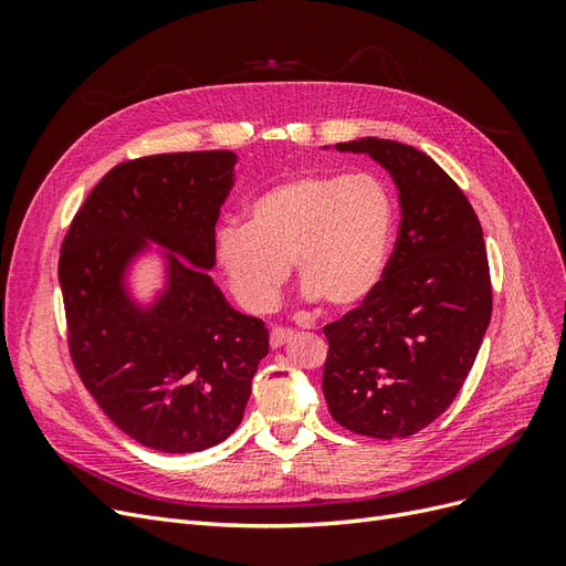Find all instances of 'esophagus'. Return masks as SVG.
I'll return each mask as SVG.
<instances>
[{"instance_id": "34e87169", "label": "esophagus", "mask_w": 566, "mask_h": 566, "mask_svg": "<svg viewBox=\"0 0 566 566\" xmlns=\"http://www.w3.org/2000/svg\"><path fill=\"white\" fill-rule=\"evenodd\" d=\"M293 331H285V328H273L271 331V337H269V345L271 349H281L283 345H287L290 339H293Z\"/></svg>"}]
</instances>
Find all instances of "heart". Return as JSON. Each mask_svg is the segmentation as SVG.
Segmentation results:
<instances>
[{"instance_id": "heart-1", "label": "heart", "mask_w": 566, "mask_h": 566, "mask_svg": "<svg viewBox=\"0 0 566 566\" xmlns=\"http://www.w3.org/2000/svg\"><path fill=\"white\" fill-rule=\"evenodd\" d=\"M391 233L394 205L380 179L304 172L256 196L248 221L219 224L214 262L250 314L276 310L290 262L306 302L342 312L380 285Z\"/></svg>"}]
</instances>
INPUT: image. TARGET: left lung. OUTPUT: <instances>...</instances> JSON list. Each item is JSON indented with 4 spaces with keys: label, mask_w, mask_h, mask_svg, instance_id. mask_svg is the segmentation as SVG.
Wrapping results in <instances>:
<instances>
[{
    "label": "left lung",
    "mask_w": 566,
    "mask_h": 566,
    "mask_svg": "<svg viewBox=\"0 0 566 566\" xmlns=\"http://www.w3.org/2000/svg\"><path fill=\"white\" fill-rule=\"evenodd\" d=\"M385 167L399 191V238L375 293L323 328V397L347 430L420 432L465 382L491 321L482 224L458 184L422 150L389 139L337 144Z\"/></svg>",
    "instance_id": "8db88e82"
}]
</instances>
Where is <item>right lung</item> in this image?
<instances>
[{
  "label": "right lung",
  "instance_id": "obj_1",
  "mask_svg": "<svg viewBox=\"0 0 566 566\" xmlns=\"http://www.w3.org/2000/svg\"><path fill=\"white\" fill-rule=\"evenodd\" d=\"M235 163L231 150H196L117 165L61 248L80 378L115 427L160 453H196L233 434L269 354L264 321L235 312L210 276ZM150 244L164 250V287L142 303L128 276Z\"/></svg>",
  "mask_w": 566,
  "mask_h": 566
}]
</instances>
